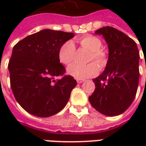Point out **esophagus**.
<instances>
[{"label":"esophagus","mask_w":146,"mask_h":146,"mask_svg":"<svg viewBox=\"0 0 146 146\" xmlns=\"http://www.w3.org/2000/svg\"><path fill=\"white\" fill-rule=\"evenodd\" d=\"M84 81V80L83 79H76V82L78 83V84H81Z\"/></svg>","instance_id":"esophagus-1"}]
</instances>
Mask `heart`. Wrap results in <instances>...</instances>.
I'll return each mask as SVG.
<instances>
[{
    "label": "heart",
    "instance_id": "b5f03b06",
    "mask_svg": "<svg viewBox=\"0 0 146 146\" xmlns=\"http://www.w3.org/2000/svg\"><path fill=\"white\" fill-rule=\"evenodd\" d=\"M80 45L90 51L88 62H95L100 67L106 66L108 60V53L102 48V43L100 39L93 35H85L78 39ZM76 48L73 41L67 40L61 45L58 50V59L61 63L70 65L74 59ZM98 72V66L95 62L79 65L72 64L68 67L67 73L76 79H85L96 75Z\"/></svg>",
    "mask_w": 146,
    "mask_h": 146
}]
</instances>
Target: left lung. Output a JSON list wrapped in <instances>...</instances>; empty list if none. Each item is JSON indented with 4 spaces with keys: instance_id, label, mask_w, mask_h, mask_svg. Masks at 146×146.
Masks as SVG:
<instances>
[{
    "instance_id": "obj_1",
    "label": "left lung",
    "mask_w": 146,
    "mask_h": 146,
    "mask_svg": "<svg viewBox=\"0 0 146 146\" xmlns=\"http://www.w3.org/2000/svg\"><path fill=\"white\" fill-rule=\"evenodd\" d=\"M108 44L109 59L100 76L93 79L95 89L89 102L106 116H117L134 101L139 81V52L137 44L125 33L112 27L95 31Z\"/></svg>"
}]
</instances>
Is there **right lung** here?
<instances>
[{
  "instance_id": "right-lung-1",
  "label": "right lung",
  "mask_w": 146,
  "mask_h": 146,
  "mask_svg": "<svg viewBox=\"0 0 146 146\" xmlns=\"http://www.w3.org/2000/svg\"><path fill=\"white\" fill-rule=\"evenodd\" d=\"M73 36V33L46 29L14 46L8 62L11 90L19 104L33 116H53L69 101L76 81L64 75L66 69L58 59V50ZM57 76L62 78L57 80Z\"/></svg>"
}]
</instances>
